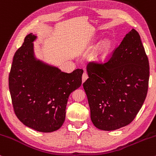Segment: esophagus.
<instances>
[{
    "label": "esophagus",
    "mask_w": 156,
    "mask_h": 156,
    "mask_svg": "<svg viewBox=\"0 0 156 156\" xmlns=\"http://www.w3.org/2000/svg\"><path fill=\"white\" fill-rule=\"evenodd\" d=\"M88 77H89L88 76V74H87V73H86V72H84L83 73V76H82V82H83H83L85 81V80H87V78H88Z\"/></svg>",
    "instance_id": "1"
}]
</instances>
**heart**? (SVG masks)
I'll return each instance as SVG.
<instances>
[{"label": "heart", "mask_w": 156, "mask_h": 156, "mask_svg": "<svg viewBox=\"0 0 156 156\" xmlns=\"http://www.w3.org/2000/svg\"><path fill=\"white\" fill-rule=\"evenodd\" d=\"M110 47L111 44L108 41L103 42L97 50L95 54H94V58L98 60L104 59L105 57L108 54L109 50H110Z\"/></svg>", "instance_id": "obj_1"}]
</instances>
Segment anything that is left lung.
Returning a JSON list of instances; mask_svg holds the SVG:
<instances>
[{"label":"left lung","instance_id":"8db88e82","mask_svg":"<svg viewBox=\"0 0 156 156\" xmlns=\"http://www.w3.org/2000/svg\"><path fill=\"white\" fill-rule=\"evenodd\" d=\"M83 83L91 119L98 129L114 130L129 125L147 94L149 61L135 29L127 34L105 63L90 62Z\"/></svg>","mask_w":156,"mask_h":156}]
</instances>
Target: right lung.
<instances>
[{"label":"right lung","mask_w":156,"mask_h":156,"mask_svg":"<svg viewBox=\"0 0 156 156\" xmlns=\"http://www.w3.org/2000/svg\"><path fill=\"white\" fill-rule=\"evenodd\" d=\"M29 34L15 52L9 76V87L15 113L32 129L50 133L59 129L65 120L66 106L71 92L80 87L82 69L71 73L36 60Z\"/></svg>","instance_id":"obj_1"}]
</instances>
